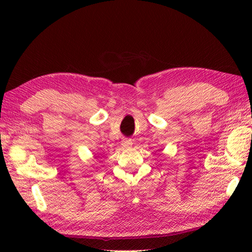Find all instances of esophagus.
Wrapping results in <instances>:
<instances>
[{"label":"esophagus","instance_id":"1","mask_svg":"<svg viewBox=\"0 0 252 252\" xmlns=\"http://www.w3.org/2000/svg\"><path fill=\"white\" fill-rule=\"evenodd\" d=\"M122 145L125 147H130L132 145V141L131 140H123L122 141Z\"/></svg>","mask_w":252,"mask_h":252}]
</instances>
